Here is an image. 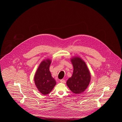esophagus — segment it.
I'll list each match as a JSON object with an SVG mask.
<instances>
[{
	"mask_svg": "<svg viewBox=\"0 0 122 122\" xmlns=\"http://www.w3.org/2000/svg\"><path fill=\"white\" fill-rule=\"evenodd\" d=\"M60 81V82H62V83H65V82H66L65 80H63V79L61 80Z\"/></svg>",
	"mask_w": 122,
	"mask_h": 122,
	"instance_id": "34e87169",
	"label": "esophagus"
}]
</instances>
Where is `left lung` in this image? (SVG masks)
Instances as JSON below:
<instances>
[{
    "label": "left lung",
    "mask_w": 122,
    "mask_h": 122,
    "mask_svg": "<svg viewBox=\"0 0 122 122\" xmlns=\"http://www.w3.org/2000/svg\"><path fill=\"white\" fill-rule=\"evenodd\" d=\"M71 60L74 70L72 77L67 80L66 84L73 93L80 94L88 87L91 75L85 63L81 58L75 57Z\"/></svg>",
    "instance_id": "1"
}]
</instances>
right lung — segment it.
<instances>
[{
  "instance_id": "add662e5",
  "label": "right lung",
  "mask_w": 122,
  "mask_h": 122,
  "mask_svg": "<svg viewBox=\"0 0 122 122\" xmlns=\"http://www.w3.org/2000/svg\"><path fill=\"white\" fill-rule=\"evenodd\" d=\"M51 63L48 59L43 61L40 65L34 77V81L39 91L43 95H47L53 90L56 81L52 77L49 70Z\"/></svg>"
}]
</instances>
